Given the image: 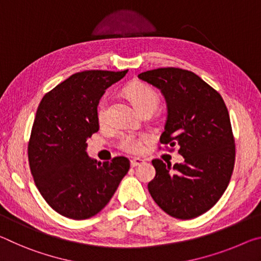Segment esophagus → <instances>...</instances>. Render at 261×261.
<instances>
[{"instance_id":"1","label":"esophagus","mask_w":261,"mask_h":261,"mask_svg":"<svg viewBox=\"0 0 261 261\" xmlns=\"http://www.w3.org/2000/svg\"><path fill=\"white\" fill-rule=\"evenodd\" d=\"M144 161L141 160V159H133L130 161V166L132 168H135V166H139L141 164H143Z\"/></svg>"}]
</instances>
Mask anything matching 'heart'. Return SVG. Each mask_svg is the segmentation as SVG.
Here are the masks:
<instances>
[{"mask_svg":"<svg viewBox=\"0 0 261 261\" xmlns=\"http://www.w3.org/2000/svg\"><path fill=\"white\" fill-rule=\"evenodd\" d=\"M126 95L130 98L141 113L144 111H155L160 104V96L150 85L142 82L132 83L125 89ZM109 98L104 96L100 99L97 109V118L100 123H104L108 118ZM148 140L147 135H122L119 141V146L127 152L136 153L141 151L143 143Z\"/></svg>","mask_w":261,"mask_h":261,"instance_id":"heart-1","label":"heart"}]
</instances>
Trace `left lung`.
Returning a JSON list of instances; mask_svg holds the SVG:
<instances>
[{
    "label": "left lung",
    "instance_id": "obj_1",
    "mask_svg": "<svg viewBox=\"0 0 261 261\" xmlns=\"http://www.w3.org/2000/svg\"><path fill=\"white\" fill-rule=\"evenodd\" d=\"M139 79L160 89L168 117L160 142L177 147L182 163L153 160L148 184L153 201L170 216L194 219L209 211L227 190L234 165V140L223 98L194 72L159 68Z\"/></svg>",
    "mask_w": 261,
    "mask_h": 261
}]
</instances>
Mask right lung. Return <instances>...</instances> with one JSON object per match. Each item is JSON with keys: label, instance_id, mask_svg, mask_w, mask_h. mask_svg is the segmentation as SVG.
I'll list each match as a JSON object with an SVG mask.
<instances>
[{"label": "right lung", "instance_id": "right-lung-1", "mask_svg": "<svg viewBox=\"0 0 261 261\" xmlns=\"http://www.w3.org/2000/svg\"><path fill=\"white\" fill-rule=\"evenodd\" d=\"M127 71L76 72L38 106L28 147L30 168L42 198L68 219L85 220L99 213L129 170L123 156L98 162L87 153V140L99 129L100 98Z\"/></svg>", "mask_w": 261, "mask_h": 261}]
</instances>
